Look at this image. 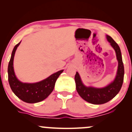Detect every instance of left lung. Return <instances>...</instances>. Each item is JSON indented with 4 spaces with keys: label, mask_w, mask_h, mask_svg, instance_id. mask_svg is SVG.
Wrapping results in <instances>:
<instances>
[{
    "label": "left lung",
    "mask_w": 132,
    "mask_h": 132,
    "mask_svg": "<svg viewBox=\"0 0 132 132\" xmlns=\"http://www.w3.org/2000/svg\"><path fill=\"white\" fill-rule=\"evenodd\" d=\"M106 38L116 51L118 61L117 70L114 79L104 87H96L86 86L78 72H76L75 77L76 87L79 95L84 101L92 104H102L109 102L119 93L123 84L124 66L120 47L111 37L106 35Z\"/></svg>",
    "instance_id": "1"
}]
</instances>
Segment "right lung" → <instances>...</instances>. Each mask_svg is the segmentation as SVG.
I'll return each instance as SVG.
<instances>
[{"label":"right lung","instance_id":"add662e5","mask_svg":"<svg viewBox=\"0 0 132 132\" xmlns=\"http://www.w3.org/2000/svg\"><path fill=\"white\" fill-rule=\"evenodd\" d=\"M21 42L15 46L8 66V78L10 88L13 93L23 102L30 104L37 103L45 100L53 90L55 82L63 69L52 74L49 77L33 83L23 82L16 78L13 68V59L15 51Z\"/></svg>","mask_w":132,"mask_h":132}]
</instances>
